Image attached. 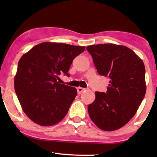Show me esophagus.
<instances>
[{
    "instance_id": "34e87169",
    "label": "esophagus",
    "mask_w": 157,
    "mask_h": 157,
    "mask_svg": "<svg viewBox=\"0 0 157 157\" xmlns=\"http://www.w3.org/2000/svg\"><path fill=\"white\" fill-rule=\"evenodd\" d=\"M86 89H85V88L78 87V88H77V92H78V94H81V93H82L83 91H84Z\"/></svg>"
}]
</instances>
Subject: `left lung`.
<instances>
[{
    "label": "left lung",
    "instance_id": "8db88e82",
    "mask_svg": "<svg viewBox=\"0 0 157 157\" xmlns=\"http://www.w3.org/2000/svg\"><path fill=\"white\" fill-rule=\"evenodd\" d=\"M86 49L98 74L110 79L106 93L96 91L88 106L90 118L101 129H119L135 115L145 96L144 64L124 46L98 44Z\"/></svg>",
    "mask_w": 157,
    "mask_h": 157
}]
</instances>
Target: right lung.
Listing matches in <instances>:
<instances>
[{
  "label": "right lung",
  "mask_w": 157,
  "mask_h": 157,
  "mask_svg": "<svg viewBox=\"0 0 157 157\" xmlns=\"http://www.w3.org/2000/svg\"><path fill=\"white\" fill-rule=\"evenodd\" d=\"M84 46L45 42L21 58L14 79L15 91L23 111L40 126H53L65 117L77 95L74 87L59 83L69 77L73 60Z\"/></svg>",
  "instance_id": "1"
}]
</instances>
